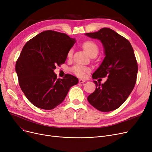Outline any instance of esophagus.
Returning <instances> with one entry per match:
<instances>
[{
  "instance_id": "esophagus-1",
  "label": "esophagus",
  "mask_w": 152,
  "mask_h": 152,
  "mask_svg": "<svg viewBox=\"0 0 152 152\" xmlns=\"http://www.w3.org/2000/svg\"><path fill=\"white\" fill-rule=\"evenodd\" d=\"M84 82H86L85 80H83V79H80V80H79V83H84Z\"/></svg>"
}]
</instances>
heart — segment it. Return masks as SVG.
Here are the masks:
<instances>
[{
    "label": "heart",
    "instance_id": "heart-1",
    "mask_svg": "<svg viewBox=\"0 0 152 152\" xmlns=\"http://www.w3.org/2000/svg\"><path fill=\"white\" fill-rule=\"evenodd\" d=\"M83 47L84 50L86 51L87 53L91 56L92 55H97L99 52V48L97 45L93 42L88 41L83 43ZM72 55V50L71 49L69 50L68 53V58H70ZM72 72L75 74L76 76L79 77H84L85 76L86 72H87L89 71V68L83 66L81 65H75L71 69Z\"/></svg>",
    "mask_w": 152,
    "mask_h": 152
}]
</instances>
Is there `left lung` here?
Segmentation results:
<instances>
[{
	"label": "left lung",
	"mask_w": 152,
	"mask_h": 152,
	"mask_svg": "<svg viewBox=\"0 0 152 152\" xmlns=\"http://www.w3.org/2000/svg\"><path fill=\"white\" fill-rule=\"evenodd\" d=\"M85 35L99 39L104 50L105 58L92 79L108 78L104 84L94 81L96 88L88 101L101 112L114 110L126 101L136 83L138 65L133 48L128 39L109 28Z\"/></svg>",
	"instance_id": "left-lung-1"
}]
</instances>
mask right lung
Listing matches in <instances>:
<instances>
[{
	"label": "right lung",
	"instance_id": "obj_1",
	"mask_svg": "<svg viewBox=\"0 0 152 152\" xmlns=\"http://www.w3.org/2000/svg\"><path fill=\"white\" fill-rule=\"evenodd\" d=\"M75 38L52 30L39 34L27 42L16 62L20 87L35 106L51 110L60 105L78 79L67 74L57 79L56 66L64 63Z\"/></svg>",
	"mask_w": 152,
	"mask_h": 152
}]
</instances>
